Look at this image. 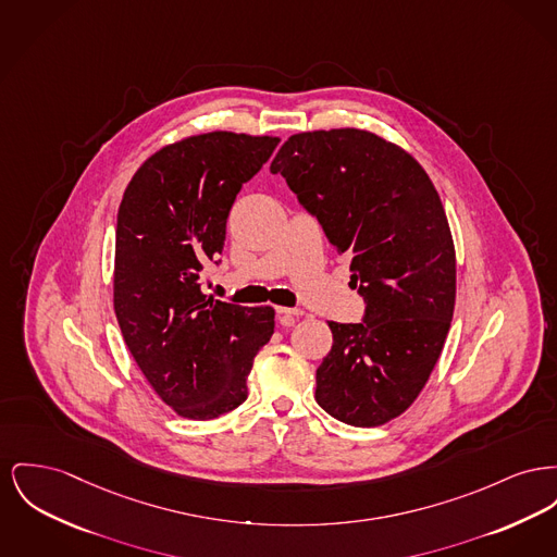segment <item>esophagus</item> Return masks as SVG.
<instances>
[{
	"mask_svg": "<svg viewBox=\"0 0 557 557\" xmlns=\"http://www.w3.org/2000/svg\"><path fill=\"white\" fill-rule=\"evenodd\" d=\"M277 313H280V322L282 326H293L298 315H302L300 309H290V307H277Z\"/></svg>",
	"mask_w": 557,
	"mask_h": 557,
	"instance_id": "obj_1",
	"label": "esophagus"
}]
</instances>
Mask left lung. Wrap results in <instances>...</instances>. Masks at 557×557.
I'll return each instance as SVG.
<instances>
[{"mask_svg":"<svg viewBox=\"0 0 557 557\" xmlns=\"http://www.w3.org/2000/svg\"><path fill=\"white\" fill-rule=\"evenodd\" d=\"M271 172L351 261L360 324L330 322L315 399L330 417L376 426L425 387L450 330L457 261L448 219L421 164L372 132H300Z\"/></svg>","mask_w":557,"mask_h":557,"instance_id":"obj_1","label":"left lung"}]
</instances>
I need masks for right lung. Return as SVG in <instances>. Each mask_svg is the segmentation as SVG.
Segmentation results:
<instances>
[{
  "label": "right lung",
  "mask_w": 557,
  "mask_h": 557,
  "mask_svg": "<svg viewBox=\"0 0 557 557\" xmlns=\"http://www.w3.org/2000/svg\"><path fill=\"white\" fill-rule=\"evenodd\" d=\"M277 136L208 132L164 147L136 170L117 212L113 305L132 358L181 417L210 421L248 397L271 307L201 293L219 264L231 206L275 151Z\"/></svg>",
  "instance_id": "right-lung-1"
}]
</instances>
